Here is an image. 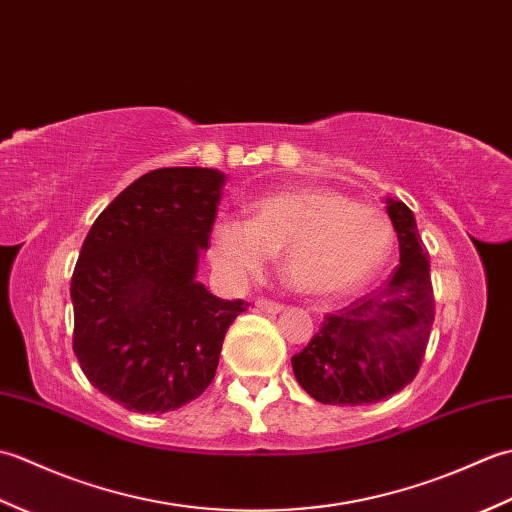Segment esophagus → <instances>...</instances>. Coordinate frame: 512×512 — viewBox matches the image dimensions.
<instances>
[{
	"instance_id": "1",
	"label": "esophagus",
	"mask_w": 512,
	"mask_h": 512,
	"mask_svg": "<svg viewBox=\"0 0 512 512\" xmlns=\"http://www.w3.org/2000/svg\"><path fill=\"white\" fill-rule=\"evenodd\" d=\"M255 308H257V310H262V312L275 314V312H281V310H284V303H281V301H275V299H268V297H259V299H255Z\"/></svg>"
}]
</instances>
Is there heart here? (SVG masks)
<instances>
[{"mask_svg":"<svg viewBox=\"0 0 512 512\" xmlns=\"http://www.w3.org/2000/svg\"><path fill=\"white\" fill-rule=\"evenodd\" d=\"M394 226L374 204L334 189L266 195L253 220L220 217L211 231V262L228 281L262 273L281 250L286 279L306 295H339L372 277L391 250Z\"/></svg>","mask_w":512,"mask_h":512,"instance_id":"b5f03b06","label":"heart"}]
</instances>
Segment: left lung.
<instances>
[{
	"label": "left lung",
	"instance_id": "1",
	"mask_svg": "<svg viewBox=\"0 0 512 512\" xmlns=\"http://www.w3.org/2000/svg\"><path fill=\"white\" fill-rule=\"evenodd\" d=\"M387 213L400 246L396 273L385 286L325 314L319 332L292 356L299 385L323 405L358 407L398 394L427 352L436 317L429 250L407 204L389 200Z\"/></svg>",
	"mask_w": 512,
	"mask_h": 512
}]
</instances>
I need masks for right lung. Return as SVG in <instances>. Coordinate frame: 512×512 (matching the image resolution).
I'll return each instance as SVG.
<instances>
[{
  "instance_id": "right-lung-1",
  "label": "right lung",
  "mask_w": 512,
  "mask_h": 512,
  "mask_svg": "<svg viewBox=\"0 0 512 512\" xmlns=\"http://www.w3.org/2000/svg\"><path fill=\"white\" fill-rule=\"evenodd\" d=\"M224 173L149 171L96 217L76 259L72 350L90 383L136 413H165L213 383L244 301L195 281Z\"/></svg>"
}]
</instances>
